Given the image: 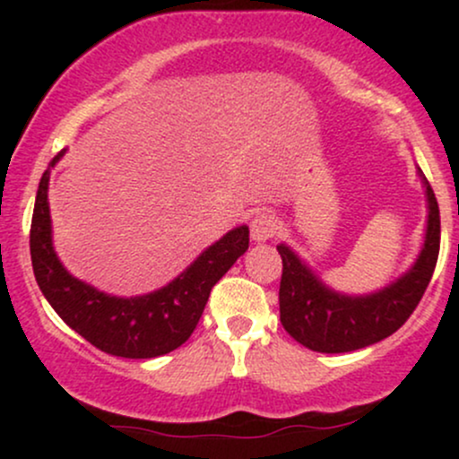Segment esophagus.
I'll use <instances>...</instances> for the list:
<instances>
[{
    "label": "esophagus",
    "instance_id": "esophagus-1",
    "mask_svg": "<svg viewBox=\"0 0 459 459\" xmlns=\"http://www.w3.org/2000/svg\"><path fill=\"white\" fill-rule=\"evenodd\" d=\"M276 218H273L272 213H256L255 218H252L250 222V237L252 241H256V244H261V241H267L272 239L273 233H276Z\"/></svg>",
    "mask_w": 459,
    "mask_h": 459
}]
</instances>
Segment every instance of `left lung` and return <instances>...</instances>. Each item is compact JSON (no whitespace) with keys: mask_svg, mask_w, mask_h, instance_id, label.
Listing matches in <instances>:
<instances>
[{"mask_svg":"<svg viewBox=\"0 0 459 459\" xmlns=\"http://www.w3.org/2000/svg\"><path fill=\"white\" fill-rule=\"evenodd\" d=\"M419 177L428 200L423 247L408 272L377 291L365 296L334 291L287 244L276 246L282 256L281 321L298 343L321 354L362 350L391 336L412 315L431 281L440 250L438 203L420 168Z\"/></svg>","mask_w":459,"mask_h":459,"instance_id":"1","label":"left lung"}]
</instances>
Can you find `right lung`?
<instances>
[{"label": "right lung", "mask_w": 459, "mask_h": 459, "mask_svg": "<svg viewBox=\"0 0 459 459\" xmlns=\"http://www.w3.org/2000/svg\"><path fill=\"white\" fill-rule=\"evenodd\" d=\"M51 160L36 192L30 229V255L36 282L68 328L88 343L120 358H157L181 347L196 328L213 284L233 267L250 244L247 226H237L204 247L175 281L144 296L120 298L79 281L62 265L51 239L49 175L65 157Z\"/></svg>", "instance_id": "right-lung-1"}]
</instances>
